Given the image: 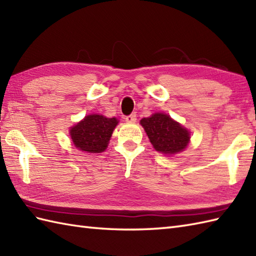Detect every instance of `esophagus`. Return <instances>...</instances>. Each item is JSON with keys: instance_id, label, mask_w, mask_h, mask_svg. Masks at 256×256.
I'll use <instances>...</instances> for the list:
<instances>
[{"instance_id": "34e87169", "label": "esophagus", "mask_w": 256, "mask_h": 256, "mask_svg": "<svg viewBox=\"0 0 256 256\" xmlns=\"http://www.w3.org/2000/svg\"><path fill=\"white\" fill-rule=\"evenodd\" d=\"M125 121L130 122V123L135 122V121H136V114L132 113V114H130V116H125Z\"/></svg>"}]
</instances>
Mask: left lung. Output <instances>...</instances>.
Here are the masks:
<instances>
[{"label": "left lung", "mask_w": 256, "mask_h": 256, "mask_svg": "<svg viewBox=\"0 0 256 256\" xmlns=\"http://www.w3.org/2000/svg\"><path fill=\"white\" fill-rule=\"evenodd\" d=\"M152 145L162 154H177L187 148L190 135L187 128L164 113H155L140 120Z\"/></svg>", "instance_id": "1"}]
</instances>
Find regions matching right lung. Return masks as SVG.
<instances>
[{"mask_svg":"<svg viewBox=\"0 0 256 256\" xmlns=\"http://www.w3.org/2000/svg\"><path fill=\"white\" fill-rule=\"evenodd\" d=\"M116 118L90 114L70 130V136L76 148L89 153H101L106 148L114 128Z\"/></svg>","mask_w":256,"mask_h":256,"instance_id":"obj_1","label":"right lung"}]
</instances>
